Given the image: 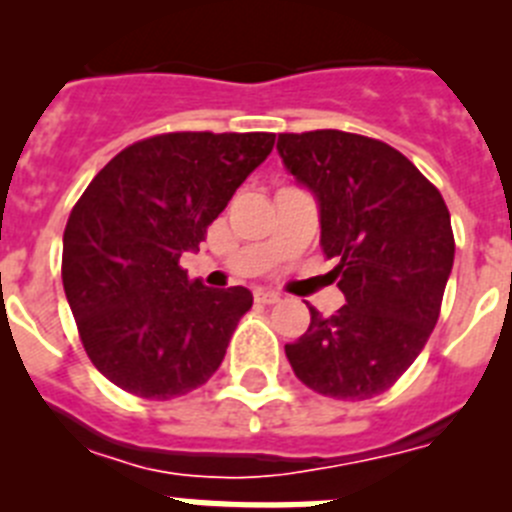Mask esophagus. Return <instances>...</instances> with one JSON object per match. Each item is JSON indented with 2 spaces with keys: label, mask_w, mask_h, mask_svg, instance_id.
<instances>
[{
  "label": "esophagus",
  "mask_w": 512,
  "mask_h": 512,
  "mask_svg": "<svg viewBox=\"0 0 512 512\" xmlns=\"http://www.w3.org/2000/svg\"><path fill=\"white\" fill-rule=\"evenodd\" d=\"M256 302H261V305H274V302H279V295L277 292H271V289H256Z\"/></svg>",
  "instance_id": "obj_1"
}]
</instances>
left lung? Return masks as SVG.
Here are the masks:
<instances>
[{"instance_id": "obj_1", "label": "left lung", "mask_w": 512, "mask_h": 512, "mask_svg": "<svg viewBox=\"0 0 512 512\" xmlns=\"http://www.w3.org/2000/svg\"><path fill=\"white\" fill-rule=\"evenodd\" d=\"M277 151L315 197L320 246L346 305L284 346L297 379L336 400L382 395L436 328L454 266L449 207L408 158L343 130L282 133Z\"/></svg>"}]
</instances>
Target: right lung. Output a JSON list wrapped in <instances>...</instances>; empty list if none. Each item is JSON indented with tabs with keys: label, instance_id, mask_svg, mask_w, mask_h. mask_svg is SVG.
I'll return each mask as SVG.
<instances>
[{
	"label": "right lung",
	"instance_id": "1",
	"mask_svg": "<svg viewBox=\"0 0 512 512\" xmlns=\"http://www.w3.org/2000/svg\"><path fill=\"white\" fill-rule=\"evenodd\" d=\"M274 133H166L104 166L63 230L61 277L84 351L120 390L187 395L223 361L246 287L189 282L184 251L274 148Z\"/></svg>",
	"mask_w": 512,
	"mask_h": 512
}]
</instances>
